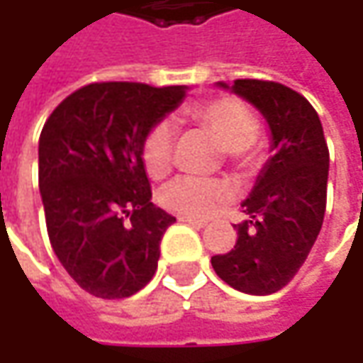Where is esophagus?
<instances>
[{
	"label": "esophagus",
	"mask_w": 363,
	"mask_h": 363,
	"mask_svg": "<svg viewBox=\"0 0 363 363\" xmlns=\"http://www.w3.org/2000/svg\"><path fill=\"white\" fill-rule=\"evenodd\" d=\"M179 222H186V224L194 226V228H203V226H208V222H206V220H198V218H189V216H179Z\"/></svg>",
	"instance_id": "1"
}]
</instances>
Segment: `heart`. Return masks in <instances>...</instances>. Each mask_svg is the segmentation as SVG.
Wrapping results in <instances>:
<instances>
[{
    "mask_svg": "<svg viewBox=\"0 0 363 363\" xmlns=\"http://www.w3.org/2000/svg\"><path fill=\"white\" fill-rule=\"evenodd\" d=\"M191 119L214 135L220 145L226 149L232 160H244L248 147L258 135L257 117L248 106L236 99H216L212 103L196 106ZM174 129L169 123L155 125L143 143V163L153 177H161L172 167ZM228 188L212 177L177 175L165 184L160 194L161 203L175 214L189 218H208L228 200Z\"/></svg>",
    "mask_w": 363,
    "mask_h": 363,
    "instance_id": "b5f03b06",
    "label": "heart"
}]
</instances>
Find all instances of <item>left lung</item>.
<instances>
[{
  "mask_svg": "<svg viewBox=\"0 0 363 363\" xmlns=\"http://www.w3.org/2000/svg\"><path fill=\"white\" fill-rule=\"evenodd\" d=\"M218 89L257 108L271 131L272 157L244 200L230 252L212 257L216 274L246 295H272L291 283L319 236L328 200L329 151L319 115L279 82L234 80Z\"/></svg>",
  "mask_w": 363,
  "mask_h": 363,
  "instance_id": "1",
  "label": "left lung"
}]
</instances>
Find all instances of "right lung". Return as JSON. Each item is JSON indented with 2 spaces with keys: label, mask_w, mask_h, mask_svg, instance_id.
I'll return each mask as SVG.
<instances>
[{
  "label": "right lung",
  "mask_w": 363,
  "mask_h": 363,
  "mask_svg": "<svg viewBox=\"0 0 363 363\" xmlns=\"http://www.w3.org/2000/svg\"><path fill=\"white\" fill-rule=\"evenodd\" d=\"M188 91L94 82L66 96L42 129L38 177L50 244L94 297H131L157 271L161 236L175 218L151 202L143 143Z\"/></svg>",
  "instance_id": "add662e5"
}]
</instances>
